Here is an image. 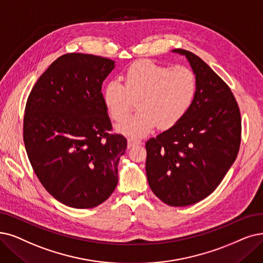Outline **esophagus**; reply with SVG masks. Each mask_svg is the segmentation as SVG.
I'll list each match as a JSON object with an SVG mask.
<instances>
[{
  "label": "esophagus",
  "mask_w": 263,
  "mask_h": 263,
  "mask_svg": "<svg viewBox=\"0 0 263 263\" xmlns=\"http://www.w3.org/2000/svg\"><path fill=\"white\" fill-rule=\"evenodd\" d=\"M137 144H141V141H140V140H137V139H134V138H129V139L127 140V146H128V149L133 148V146L137 145Z\"/></svg>",
  "instance_id": "34e87169"
}]
</instances>
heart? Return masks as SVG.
I'll list each match as a JSON object with an SVG mask.
<instances>
[{
    "mask_svg": "<svg viewBox=\"0 0 263 263\" xmlns=\"http://www.w3.org/2000/svg\"><path fill=\"white\" fill-rule=\"evenodd\" d=\"M124 86L110 81L103 89V102L115 122L129 117L134 101L138 114L117 126L119 133L134 138L150 134L157 125L171 128L179 122L194 101L197 81L185 66L168 68L151 60H139L123 74Z\"/></svg>",
    "mask_w": 263,
    "mask_h": 263,
    "instance_id": "1",
    "label": "heart"
}]
</instances>
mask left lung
Returning a JSON list of instances; mask_svg holds the SVG:
<instances>
[{
	"mask_svg": "<svg viewBox=\"0 0 263 263\" xmlns=\"http://www.w3.org/2000/svg\"><path fill=\"white\" fill-rule=\"evenodd\" d=\"M195 73L196 95L175 126L146 141L145 172L153 193L170 206L193 205L212 194L234 163L240 112L230 87L193 52L177 48Z\"/></svg>",
	"mask_w": 263,
	"mask_h": 263,
	"instance_id": "8db88e82",
	"label": "left lung"
}]
</instances>
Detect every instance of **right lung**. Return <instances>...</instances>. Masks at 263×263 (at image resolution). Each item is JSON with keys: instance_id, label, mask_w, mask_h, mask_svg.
I'll return each instance as SVG.
<instances>
[{"instance_id": "add662e5", "label": "right lung", "mask_w": 263, "mask_h": 263, "mask_svg": "<svg viewBox=\"0 0 263 263\" xmlns=\"http://www.w3.org/2000/svg\"><path fill=\"white\" fill-rule=\"evenodd\" d=\"M115 62L72 52L40 77L27 100L24 141L39 180L73 208L100 205L117 187L127 140L112 124L101 86Z\"/></svg>"}]
</instances>
